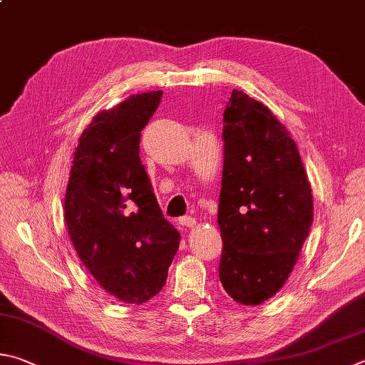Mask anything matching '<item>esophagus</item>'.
I'll return each mask as SVG.
<instances>
[{"label": "esophagus", "mask_w": 365, "mask_h": 365, "mask_svg": "<svg viewBox=\"0 0 365 365\" xmlns=\"http://www.w3.org/2000/svg\"><path fill=\"white\" fill-rule=\"evenodd\" d=\"M178 223H180L182 227H188V228H191V227H195V225H196V218H195V217H188V215H185V217H180V218H178Z\"/></svg>", "instance_id": "1"}]
</instances>
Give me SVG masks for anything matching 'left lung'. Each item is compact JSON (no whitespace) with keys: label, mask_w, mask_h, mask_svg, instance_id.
I'll return each mask as SVG.
<instances>
[{"label":"left lung","mask_w":365,"mask_h":365,"mask_svg":"<svg viewBox=\"0 0 365 365\" xmlns=\"http://www.w3.org/2000/svg\"><path fill=\"white\" fill-rule=\"evenodd\" d=\"M218 227L222 286L260 304L292 273L313 223V195L298 148L271 110L235 89L223 113Z\"/></svg>","instance_id":"1"}]
</instances>
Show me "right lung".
I'll list each match as a JSON object with an SVG mask.
<instances>
[{
    "instance_id": "obj_1",
    "label": "right lung",
    "mask_w": 365,
    "mask_h": 365,
    "mask_svg": "<svg viewBox=\"0 0 365 365\" xmlns=\"http://www.w3.org/2000/svg\"><path fill=\"white\" fill-rule=\"evenodd\" d=\"M161 97L163 91L134 94L94 116L79 137L63 201L78 257L124 303L160 294L180 244L138 156L140 132Z\"/></svg>"
}]
</instances>
